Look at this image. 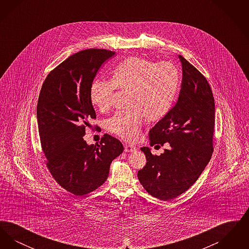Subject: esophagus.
Wrapping results in <instances>:
<instances>
[{
  "label": "esophagus",
  "instance_id": "esophagus-1",
  "mask_svg": "<svg viewBox=\"0 0 249 249\" xmlns=\"http://www.w3.org/2000/svg\"><path fill=\"white\" fill-rule=\"evenodd\" d=\"M136 150V147L132 144H125L124 145V151L125 152H134Z\"/></svg>",
  "mask_w": 249,
  "mask_h": 249
}]
</instances>
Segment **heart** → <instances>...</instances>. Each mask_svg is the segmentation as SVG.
I'll return each mask as SVG.
<instances>
[{
	"mask_svg": "<svg viewBox=\"0 0 249 249\" xmlns=\"http://www.w3.org/2000/svg\"><path fill=\"white\" fill-rule=\"evenodd\" d=\"M180 85L177 67L170 62L155 63L130 57L114 69L111 81L96 80L89 96L101 111L109 109L115 88L129 90L127 107L107 120V130L126 141H134L144 119L157 122L164 119L174 106Z\"/></svg>",
	"mask_w": 249,
	"mask_h": 249,
	"instance_id": "obj_1",
	"label": "heart"
}]
</instances>
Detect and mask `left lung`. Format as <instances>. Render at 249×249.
Here are the masks:
<instances>
[{"label":"left lung","mask_w":249,"mask_h":249,"mask_svg":"<svg viewBox=\"0 0 249 249\" xmlns=\"http://www.w3.org/2000/svg\"><path fill=\"white\" fill-rule=\"evenodd\" d=\"M182 64V83L176 106L149 130V144L169 142L171 148L154 156L141 147L146 164L138 179L150 195L172 200L196 182L213 153L214 101L206 78L178 55Z\"/></svg>","instance_id":"left-lung-1"}]
</instances>
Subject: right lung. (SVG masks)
<instances>
[{"mask_svg":"<svg viewBox=\"0 0 249 249\" xmlns=\"http://www.w3.org/2000/svg\"><path fill=\"white\" fill-rule=\"evenodd\" d=\"M115 55L107 49H86L49 72L37 104L42 149L52 177L73 195H85L107 181L110 164L124 150L106 133L100 143L84 140L86 127L96 119L89 91L103 63Z\"/></svg>","mask_w":249,"mask_h":249,"instance_id":"1","label":"right lung"}]
</instances>
